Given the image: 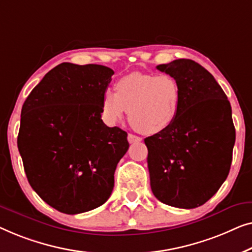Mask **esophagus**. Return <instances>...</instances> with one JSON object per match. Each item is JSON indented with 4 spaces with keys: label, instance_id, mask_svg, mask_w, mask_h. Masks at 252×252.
<instances>
[{
    "label": "esophagus",
    "instance_id": "esophagus-1",
    "mask_svg": "<svg viewBox=\"0 0 252 252\" xmlns=\"http://www.w3.org/2000/svg\"><path fill=\"white\" fill-rule=\"evenodd\" d=\"M127 141H129L130 144L139 143V141H141V138L138 136H134V134H132V133H129L127 134Z\"/></svg>",
    "mask_w": 252,
    "mask_h": 252
}]
</instances>
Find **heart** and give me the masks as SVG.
<instances>
[{
    "mask_svg": "<svg viewBox=\"0 0 252 252\" xmlns=\"http://www.w3.org/2000/svg\"><path fill=\"white\" fill-rule=\"evenodd\" d=\"M182 92L175 77L132 73L120 79L115 92L105 91L102 114L114 125L129 112V122L145 134L160 133L173 125L178 116Z\"/></svg>",
    "mask_w": 252,
    "mask_h": 252,
    "instance_id": "heart-1",
    "label": "heart"
}]
</instances>
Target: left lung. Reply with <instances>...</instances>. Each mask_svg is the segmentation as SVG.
<instances>
[{
	"label": "left lung",
	"mask_w": 252,
	"mask_h": 252,
	"mask_svg": "<svg viewBox=\"0 0 252 252\" xmlns=\"http://www.w3.org/2000/svg\"><path fill=\"white\" fill-rule=\"evenodd\" d=\"M157 68L177 80L182 102L171 126L145 138L152 192L171 207H200L217 193L231 169V104L215 77L194 60L177 59Z\"/></svg>",
	"instance_id": "8db88e82"
}]
</instances>
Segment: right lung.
Wrapping results in <instances>:
<instances>
[{"label": "right lung", "mask_w": 252, "mask_h": 252, "mask_svg": "<svg viewBox=\"0 0 252 252\" xmlns=\"http://www.w3.org/2000/svg\"><path fill=\"white\" fill-rule=\"evenodd\" d=\"M113 74L106 66L63 63L45 74L21 108L17 141L28 183L63 214L104 204L129 148L126 131L101 120Z\"/></svg>", "instance_id": "1"}]
</instances>
